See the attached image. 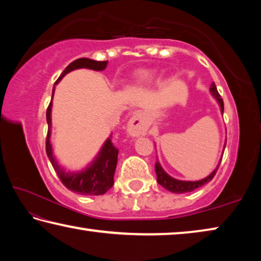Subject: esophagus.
<instances>
[{"label": "esophagus", "mask_w": 261, "mask_h": 261, "mask_svg": "<svg viewBox=\"0 0 261 261\" xmlns=\"http://www.w3.org/2000/svg\"><path fill=\"white\" fill-rule=\"evenodd\" d=\"M148 121L146 115L138 113L132 116L127 122V132L132 137L144 136L148 130Z\"/></svg>", "instance_id": "34e87169"}]
</instances>
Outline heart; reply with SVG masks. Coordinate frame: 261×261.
Here are the masks:
<instances>
[{"instance_id": "heart-1", "label": "heart", "mask_w": 261, "mask_h": 261, "mask_svg": "<svg viewBox=\"0 0 261 261\" xmlns=\"http://www.w3.org/2000/svg\"><path fill=\"white\" fill-rule=\"evenodd\" d=\"M153 81H154V73L149 71H143L138 74L136 82H137V85L145 86V85H148V84H151Z\"/></svg>"}]
</instances>
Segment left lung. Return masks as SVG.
Listing matches in <instances>:
<instances>
[{"instance_id":"1","label":"left lung","mask_w":261,"mask_h":261,"mask_svg":"<svg viewBox=\"0 0 261 261\" xmlns=\"http://www.w3.org/2000/svg\"><path fill=\"white\" fill-rule=\"evenodd\" d=\"M210 92H211L212 96H214L216 102L219 103L221 113H222V115H223V109H224L223 101H222V99H221V96L219 94L218 90H216V86H215L214 83H212V85L210 87ZM224 147H226V144H224ZM220 162H221V159H220V161H219L218 166H216L215 169L212 171V173L205 178L199 179V180H180V179H176L174 177H171L170 175H168L166 171L163 170V168L161 167L159 160H156V163H155L156 180H158V183L161 185V187H163L166 190H168V191H170V192H174V193L191 192V191H193V190L202 187V185H205L206 183H208L210 180L213 179L216 170H218V168L220 166Z\"/></svg>"}]
</instances>
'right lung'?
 <instances>
[{"label": "right lung", "mask_w": 261, "mask_h": 261, "mask_svg": "<svg viewBox=\"0 0 261 261\" xmlns=\"http://www.w3.org/2000/svg\"><path fill=\"white\" fill-rule=\"evenodd\" d=\"M108 64V61H95L91 59H78L70 63L63 72L61 73L59 79L55 82L59 84L65 74L77 69H90L94 71H102ZM55 85L53 87L51 101L48 106L46 117L48 123V134L46 139V152L48 159L54 168L61 182L67 187L70 191L76 192L83 196H100L105 194L114 185V174L117 165L118 149L112 143V135L105 141L102 147L100 148L99 153L92 160V162L86 168L81 171H67L63 167L59 165V162L53 153V146L50 141L51 136V107H53V96H54Z\"/></svg>", "instance_id": "obj_1"}]
</instances>
